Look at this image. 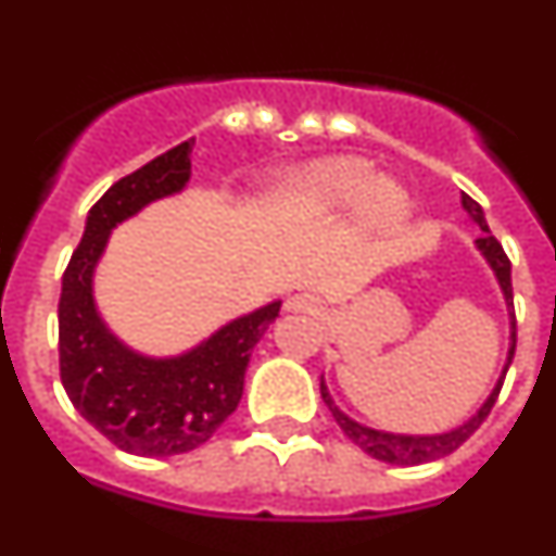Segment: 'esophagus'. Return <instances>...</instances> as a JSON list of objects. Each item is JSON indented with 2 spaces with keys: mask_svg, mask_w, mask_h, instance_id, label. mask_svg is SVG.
I'll return each instance as SVG.
<instances>
[{
  "mask_svg": "<svg viewBox=\"0 0 556 556\" xmlns=\"http://www.w3.org/2000/svg\"><path fill=\"white\" fill-rule=\"evenodd\" d=\"M283 308H287V312L314 314L317 308H320V301H317V298H314V294H308V292H298V294H289L287 303H283Z\"/></svg>",
  "mask_w": 556,
  "mask_h": 556,
  "instance_id": "obj_1",
  "label": "esophagus"
}]
</instances>
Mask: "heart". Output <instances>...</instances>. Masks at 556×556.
<instances>
[{
    "instance_id": "heart-1",
    "label": "heart",
    "mask_w": 556,
    "mask_h": 556,
    "mask_svg": "<svg viewBox=\"0 0 556 556\" xmlns=\"http://www.w3.org/2000/svg\"><path fill=\"white\" fill-rule=\"evenodd\" d=\"M356 199V217L365 225H392L406 214V191L390 178H372L365 159L337 155L308 164L289 180L287 205L301 217H326Z\"/></svg>"
}]
</instances>
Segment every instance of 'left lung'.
<instances>
[{
    "label": "left lung",
    "instance_id": "1",
    "mask_svg": "<svg viewBox=\"0 0 556 556\" xmlns=\"http://www.w3.org/2000/svg\"><path fill=\"white\" fill-rule=\"evenodd\" d=\"M462 205H465V211L470 214V219H473V223L481 228V236L476 239V244H479V250L484 253V258L490 262V267H493L495 278H498L501 289H504V298H507V303L513 306V264H509L507 253H504V248H501L498 239L490 233L488 219H484V211H481V205L476 203L473 198H468V194H462ZM509 339H513V342H509L507 365H504V372H501L498 384H495V390L490 392V397L484 401V406H481V409L470 417L468 424L459 426V429H454V431H445V434L412 437V434H390V431L367 429V426L356 424V420H351V417L342 415V412L333 406L326 384L320 381L323 401H326L328 409H331V415H333V420L339 424V429L345 431L348 440H351L353 445H358V448L365 451V454H370L372 459L390 462V465H424V462L443 459V456L454 454V451L459 448L465 440H470V434H473V431L479 429L484 420H488L490 409H493L495 397H498V392H501V384H504V376H507V370H509V362H513V356H515V339H518V331H515V312H513V337Z\"/></svg>",
    "mask_w": 556,
    "mask_h": 556
}]
</instances>
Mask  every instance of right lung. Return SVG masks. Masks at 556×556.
Returning <instances> with one entry per match:
<instances>
[{
    "label": "right lung",
    "instance_id": "right-lung-1",
    "mask_svg": "<svg viewBox=\"0 0 556 556\" xmlns=\"http://www.w3.org/2000/svg\"><path fill=\"white\" fill-rule=\"evenodd\" d=\"M191 147L194 139L116 180L88 211L80 244L63 273L58 303L63 390L88 424L127 454L175 456L208 443L242 401L250 353L281 312L278 301L255 308L175 358L132 353L100 320L91 278L108 233L152 200L184 189Z\"/></svg>",
    "mask_w": 556,
    "mask_h": 556
}]
</instances>
